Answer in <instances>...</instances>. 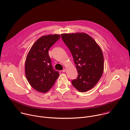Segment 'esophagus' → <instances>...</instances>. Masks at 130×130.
I'll list each match as a JSON object with an SVG mask.
<instances>
[{
	"label": "esophagus",
	"mask_w": 130,
	"mask_h": 130,
	"mask_svg": "<svg viewBox=\"0 0 130 130\" xmlns=\"http://www.w3.org/2000/svg\"><path fill=\"white\" fill-rule=\"evenodd\" d=\"M66 71V69L64 68V69H63V70H62V72H65Z\"/></svg>",
	"instance_id": "obj_1"
}]
</instances>
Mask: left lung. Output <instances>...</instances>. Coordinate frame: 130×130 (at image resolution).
I'll return each instance as SVG.
<instances>
[{
	"label": "left lung",
	"instance_id": "left-lung-1",
	"mask_svg": "<svg viewBox=\"0 0 130 130\" xmlns=\"http://www.w3.org/2000/svg\"><path fill=\"white\" fill-rule=\"evenodd\" d=\"M61 37L72 55L78 71V77L72 80L71 84L79 91L89 90L103 73L104 59L100 47L86 33L62 34Z\"/></svg>",
	"mask_w": 130,
	"mask_h": 130
}]
</instances>
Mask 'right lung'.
I'll return each mask as SVG.
<instances>
[{"label":"right lung","instance_id":"add662e5","mask_svg":"<svg viewBox=\"0 0 130 130\" xmlns=\"http://www.w3.org/2000/svg\"><path fill=\"white\" fill-rule=\"evenodd\" d=\"M60 38L59 34L41 37L32 46L27 55L26 76L31 86L37 91L47 92L59 76V71L52 67L48 51Z\"/></svg>","mask_w":130,"mask_h":130}]
</instances>
